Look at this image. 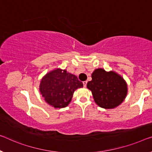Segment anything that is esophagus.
Wrapping results in <instances>:
<instances>
[{
	"label": "esophagus",
	"mask_w": 152,
	"mask_h": 152,
	"mask_svg": "<svg viewBox=\"0 0 152 152\" xmlns=\"http://www.w3.org/2000/svg\"><path fill=\"white\" fill-rule=\"evenodd\" d=\"M83 86H84V87H86V85H87V81H83Z\"/></svg>",
	"instance_id": "obj_1"
}]
</instances>
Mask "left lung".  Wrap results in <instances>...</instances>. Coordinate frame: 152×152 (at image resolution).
Instances as JSON below:
<instances>
[{
  "label": "left lung",
  "mask_w": 152,
  "mask_h": 152,
  "mask_svg": "<svg viewBox=\"0 0 152 152\" xmlns=\"http://www.w3.org/2000/svg\"><path fill=\"white\" fill-rule=\"evenodd\" d=\"M87 88L91 90L96 103L104 109H113L126 96L127 84L122 76L114 71L97 69L92 74Z\"/></svg>",
  "instance_id": "8db88e82"
}]
</instances>
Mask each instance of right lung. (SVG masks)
<instances>
[{"label": "right lung", "instance_id": "obj_1", "mask_svg": "<svg viewBox=\"0 0 152 152\" xmlns=\"http://www.w3.org/2000/svg\"><path fill=\"white\" fill-rule=\"evenodd\" d=\"M83 86L82 82L75 75L66 70L56 69L42 78L39 90L50 105L63 108L71 101L75 91Z\"/></svg>", "mask_w": 152, "mask_h": 152}]
</instances>
